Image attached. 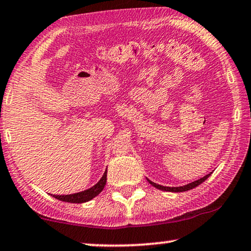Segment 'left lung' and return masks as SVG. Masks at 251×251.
I'll return each mask as SVG.
<instances>
[{"label": "left lung", "mask_w": 251, "mask_h": 251, "mask_svg": "<svg viewBox=\"0 0 251 251\" xmlns=\"http://www.w3.org/2000/svg\"><path fill=\"white\" fill-rule=\"evenodd\" d=\"M211 174H212V173H211ZM211 174L204 176L203 178H201V179H198V180H195V181L190 182V184H188V185L180 186V187H166V186H161V185L155 184V182H153V181H151V180H149V179H148V181H149L150 184H151L153 187H155V188H158V189H160V190H164V192L179 193V192H186V190H190V189L195 188V187H197L198 185H201V182H204L205 180H206V179L209 177V176H211Z\"/></svg>", "instance_id": "1"}]
</instances>
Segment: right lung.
<instances>
[{"label": "right lung", "instance_id": "obj_1", "mask_svg": "<svg viewBox=\"0 0 251 251\" xmlns=\"http://www.w3.org/2000/svg\"><path fill=\"white\" fill-rule=\"evenodd\" d=\"M106 181H107V170L104 171L101 179H100L95 186H92L91 188L83 190V192H80V193L70 194V195H53V197L62 201H67V203H77V204L85 203V201H91L92 198L98 196L99 194L102 192L103 187L106 186Z\"/></svg>", "mask_w": 251, "mask_h": 251}]
</instances>
